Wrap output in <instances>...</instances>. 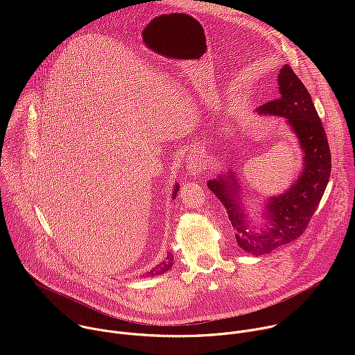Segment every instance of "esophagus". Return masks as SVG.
I'll use <instances>...</instances> for the list:
<instances>
[{"instance_id":"obj_1","label":"esophagus","mask_w":355,"mask_h":355,"mask_svg":"<svg viewBox=\"0 0 355 355\" xmlns=\"http://www.w3.org/2000/svg\"><path fill=\"white\" fill-rule=\"evenodd\" d=\"M202 153L198 148H192L189 151V159L187 162V167L191 175H198L202 170Z\"/></svg>"}]
</instances>
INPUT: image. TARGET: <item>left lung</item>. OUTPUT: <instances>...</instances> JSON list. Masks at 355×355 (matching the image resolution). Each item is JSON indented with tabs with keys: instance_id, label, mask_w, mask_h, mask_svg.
<instances>
[{
	"instance_id": "left-lung-1",
	"label": "left lung",
	"mask_w": 355,
	"mask_h": 355,
	"mask_svg": "<svg viewBox=\"0 0 355 355\" xmlns=\"http://www.w3.org/2000/svg\"><path fill=\"white\" fill-rule=\"evenodd\" d=\"M278 84L281 96L261 105L259 111L286 118L305 153V167L284 195L270 199L266 207V227L254 230L248 225L239 202L240 187L233 175H227L229 179L220 175L208 182V188L226 208L237 244L252 256L268 254L303 234L320 204L331 171L327 136L306 87L288 64L281 69Z\"/></svg>"
}]
</instances>
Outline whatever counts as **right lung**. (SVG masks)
I'll list each match as a JSON object with an SVG mask.
<instances>
[{
	"instance_id": "right-lung-1",
	"label": "right lung",
	"mask_w": 355,
	"mask_h": 355,
	"mask_svg": "<svg viewBox=\"0 0 355 355\" xmlns=\"http://www.w3.org/2000/svg\"><path fill=\"white\" fill-rule=\"evenodd\" d=\"M177 191H178V185H175V191H174V198H175V195H177ZM173 264H174V256L171 254V252H167V257H166V260L163 261V263H160L155 270H151L147 275H160V274H163V272H166V271H168L171 267H173Z\"/></svg>"
}]
</instances>
